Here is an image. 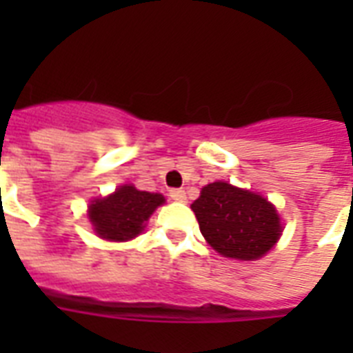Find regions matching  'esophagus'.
<instances>
[{"label":"esophagus","mask_w":353,"mask_h":353,"mask_svg":"<svg viewBox=\"0 0 353 353\" xmlns=\"http://www.w3.org/2000/svg\"><path fill=\"white\" fill-rule=\"evenodd\" d=\"M174 201H185L187 199V192L183 188H172L170 194H168Z\"/></svg>","instance_id":"obj_1"}]
</instances>
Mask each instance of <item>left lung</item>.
Masks as SVG:
<instances>
[{
    "instance_id": "left-lung-1",
    "label": "left lung",
    "mask_w": 353,
    "mask_h": 353,
    "mask_svg": "<svg viewBox=\"0 0 353 353\" xmlns=\"http://www.w3.org/2000/svg\"><path fill=\"white\" fill-rule=\"evenodd\" d=\"M192 210L199 231L221 256L258 260L282 234L280 216L260 194L214 181L201 188Z\"/></svg>"
}]
</instances>
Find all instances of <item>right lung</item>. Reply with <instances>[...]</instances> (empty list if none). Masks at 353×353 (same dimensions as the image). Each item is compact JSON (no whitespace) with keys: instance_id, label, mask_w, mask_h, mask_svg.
I'll use <instances>...</instances> for the list:
<instances>
[{"instance_id":"obj_1","label":"right lung","mask_w":353,"mask_h":353,"mask_svg":"<svg viewBox=\"0 0 353 353\" xmlns=\"http://www.w3.org/2000/svg\"><path fill=\"white\" fill-rule=\"evenodd\" d=\"M163 203V194L137 190L133 185H121L106 198L93 199L88 216L101 238L128 241L144 231L150 216Z\"/></svg>"}]
</instances>
